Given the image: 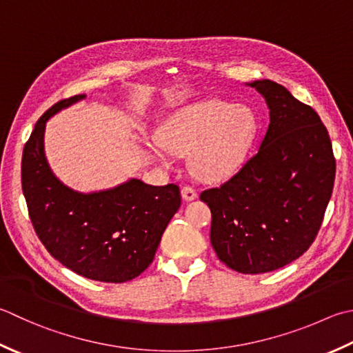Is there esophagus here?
<instances>
[{
    "label": "esophagus",
    "instance_id": "esophagus-1",
    "mask_svg": "<svg viewBox=\"0 0 353 353\" xmlns=\"http://www.w3.org/2000/svg\"><path fill=\"white\" fill-rule=\"evenodd\" d=\"M182 197L186 200V202H191V200L197 199V192L194 190V186L185 185L183 188H182Z\"/></svg>",
    "mask_w": 353,
    "mask_h": 353
}]
</instances>
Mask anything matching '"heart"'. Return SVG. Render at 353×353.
I'll list each match as a JSON object with an SVG mask.
<instances>
[{
    "instance_id": "obj_1",
    "label": "heart",
    "mask_w": 353,
    "mask_h": 353,
    "mask_svg": "<svg viewBox=\"0 0 353 353\" xmlns=\"http://www.w3.org/2000/svg\"><path fill=\"white\" fill-rule=\"evenodd\" d=\"M255 121L250 110L220 99L202 101L186 107L163 123L159 142L172 153L191 154L196 174L216 181L236 171L250 147ZM156 156L168 162L163 148Z\"/></svg>"
}]
</instances>
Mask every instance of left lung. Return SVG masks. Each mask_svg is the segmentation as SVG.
I'll use <instances>...</instances> for the list:
<instances>
[{
  "instance_id": "left-lung-1",
  "label": "left lung",
  "mask_w": 353,
  "mask_h": 353,
  "mask_svg": "<svg viewBox=\"0 0 353 353\" xmlns=\"http://www.w3.org/2000/svg\"><path fill=\"white\" fill-rule=\"evenodd\" d=\"M271 112L260 148L230 181L200 192L211 210V245L241 274H265L314 243L332 196L335 157L312 107L277 82L251 84Z\"/></svg>"
}]
</instances>
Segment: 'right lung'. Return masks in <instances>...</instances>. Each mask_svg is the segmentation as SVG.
I'll list each match as a JSON object with an SVG mask.
<instances>
[{
  "instance_id": "obj_1",
  "label": "right lung",
  "mask_w": 353,
  "mask_h": 353,
  "mask_svg": "<svg viewBox=\"0 0 353 353\" xmlns=\"http://www.w3.org/2000/svg\"><path fill=\"white\" fill-rule=\"evenodd\" d=\"M84 98L62 99L39 117L24 145L21 183L33 230L52 257L85 279L123 283L151 265L165 228L181 206V190L174 183L153 186L137 179L93 194L62 185L44 156L46 122Z\"/></svg>"
}]
</instances>
